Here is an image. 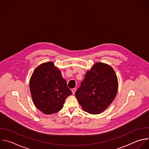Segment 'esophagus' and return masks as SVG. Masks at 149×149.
<instances>
[{"instance_id":"obj_1","label":"esophagus","mask_w":149,"mask_h":149,"mask_svg":"<svg viewBox=\"0 0 149 149\" xmlns=\"http://www.w3.org/2000/svg\"><path fill=\"white\" fill-rule=\"evenodd\" d=\"M71 91H72V93L74 94H75V91H76V88H72V90H71Z\"/></svg>"}]
</instances>
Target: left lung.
Listing matches in <instances>:
<instances>
[{
	"label": "left lung",
	"mask_w": 149,
	"mask_h": 149,
	"mask_svg": "<svg viewBox=\"0 0 149 149\" xmlns=\"http://www.w3.org/2000/svg\"><path fill=\"white\" fill-rule=\"evenodd\" d=\"M75 97L82 110L98 114L107 109L115 98L118 88L117 77L107 63L97 62L87 71Z\"/></svg>",
	"instance_id": "obj_1"
}]
</instances>
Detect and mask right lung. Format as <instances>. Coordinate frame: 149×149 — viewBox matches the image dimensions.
Returning <instances> with one entry per match:
<instances>
[{"instance_id":"right-lung-1","label":"right lung","mask_w":149,"mask_h":149,"mask_svg":"<svg viewBox=\"0 0 149 149\" xmlns=\"http://www.w3.org/2000/svg\"><path fill=\"white\" fill-rule=\"evenodd\" d=\"M29 88L35 107L48 115L59 111L65 99L72 94L61 71L51 61L35 68L29 80Z\"/></svg>"}]
</instances>
